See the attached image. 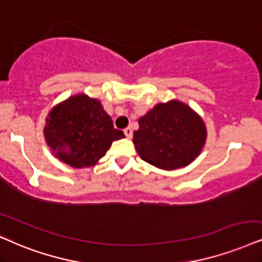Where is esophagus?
<instances>
[{
    "instance_id": "34e87169",
    "label": "esophagus",
    "mask_w": 262,
    "mask_h": 262,
    "mask_svg": "<svg viewBox=\"0 0 262 262\" xmlns=\"http://www.w3.org/2000/svg\"><path fill=\"white\" fill-rule=\"evenodd\" d=\"M124 134H125V137H127L128 139H130L132 138V135H133V130H132V128H125L124 129Z\"/></svg>"
}]
</instances>
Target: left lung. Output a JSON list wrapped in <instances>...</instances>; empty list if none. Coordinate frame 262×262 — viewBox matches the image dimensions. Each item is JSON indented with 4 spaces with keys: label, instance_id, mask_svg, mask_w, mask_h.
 I'll list each match as a JSON object with an SVG mask.
<instances>
[{
    "label": "left lung",
    "instance_id": "1",
    "mask_svg": "<svg viewBox=\"0 0 262 262\" xmlns=\"http://www.w3.org/2000/svg\"><path fill=\"white\" fill-rule=\"evenodd\" d=\"M204 121L187 104L179 100L160 102L139 118L133 144L141 160L163 170L192 163L207 140Z\"/></svg>",
    "mask_w": 262,
    "mask_h": 262
}]
</instances>
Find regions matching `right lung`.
<instances>
[{"instance_id": "add662e5", "label": "right lung", "mask_w": 262, "mask_h": 262, "mask_svg": "<svg viewBox=\"0 0 262 262\" xmlns=\"http://www.w3.org/2000/svg\"><path fill=\"white\" fill-rule=\"evenodd\" d=\"M52 155L72 168H89L104 157L112 141L124 138L98 99L75 94L48 112L43 129Z\"/></svg>"}]
</instances>
